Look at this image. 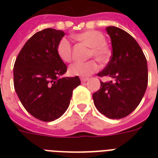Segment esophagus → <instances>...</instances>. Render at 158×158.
<instances>
[{
    "label": "esophagus",
    "mask_w": 158,
    "mask_h": 158,
    "mask_svg": "<svg viewBox=\"0 0 158 158\" xmlns=\"http://www.w3.org/2000/svg\"><path fill=\"white\" fill-rule=\"evenodd\" d=\"M80 80H81L82 83H84V82H86L89 80V79L88 78H84V77H82V78H80Z\"/></svg>",
    "instance_id": "34e87169"
}]
</instances>
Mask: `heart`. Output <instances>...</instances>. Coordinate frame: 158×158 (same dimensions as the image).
I'll use <instances>...</instances> for the list:
<instances>
[{
	"instance_id": "obj_1",
	"label": "heart",
	"mask_w": 158,
	"mask_h": 158,
	"mask_svg": "<svg viewBox=\"0 0 158 158\" xmlns=\"http://www.w3.org/2000/svg\"><path fill=\"white\" fill-rule=\"evenodd\" d=\"M74 38L79 43L89 48L88 52V58L94 57L102 64L106 63L111 56V50L107 43H106L105 36L100 32L95 30L84 31L78 33ZM56 52L60 59L64 62H70L73 59L72 47L66 38H62L56 48ZM98 69V65L94 60L87 62H77L69 68V74L74 76H89Z\"/></svg>"
}]
</instances>
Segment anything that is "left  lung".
Listing matches in <instances>:
<instances>
[{"label":"left lung","instance_id":"left-lung-1","mask_svg":"<svg viewBox=\"0 0 158 158\" xmlns=\"http://www.w3.org/2000/svg\"><path fill=\"white\" fill-rule=\"evenodd\" d=\"M112 55L98 76L110 77L93 94L97 109L110 119H121L136 109L148 86L147 60L140 46L127 32L114 26L106 27Z\"/></svg>","mask_w":158,"mask_h":158}]
</instances>
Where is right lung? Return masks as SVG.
<instances>
[{
    "instance_id": "obj_1",
    "label": "right lung",
    "mask_w": 158,
    "mask_h": 158,
    "mask_svg": "<svg viewBox=\"0 0 158 158\" xmlns=\"http://www.w3.org/2000/svg\"><path fill=\"white\" fill-rule=\"evenodd\" d=\"M65 33L45 28L28 39L14 65V86L26 110L45 122L60 117L69 106L78 76L59 78L67 70L56 52Z\"/></svg>"
}]
</instances>
